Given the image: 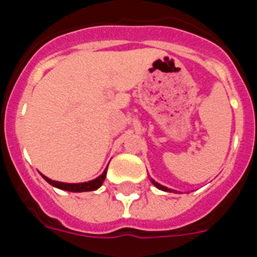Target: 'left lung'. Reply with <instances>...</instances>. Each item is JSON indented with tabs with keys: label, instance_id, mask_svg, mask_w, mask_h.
<instances>
[{
	"label": "left lung",
	"instance_id": "8db88e82",
	"mask_svg": "<svg viewBox=\"0 0 257 257\" xmlns=\"http://www.w3.org/2000/svg\"><path fill=\"white\" fill-rule=\"evenodd\" d=\"M152 183H153V185H154V187H157V188H158V189H161V190H165V192H171V189H169V188L163 187V185H161V184H158V183H157V181H154L153 179H152Z\"/></svg>",
	"mask_w": 257,
	"mask_h": 257
}]
</instances>
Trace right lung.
<instances>
[{"label":"right lung","mask_w":257,"mask_h":257,"mask_svg":"<svg viewBox=\"0 0 257 257\" xmlns=\"http://www.w3.org/2000/svg\"><path fill=\"white\" fill-rule=\"evenodd\" d=\"M105 176H106V169L104 170L103 174H101L99 178L95 179V180L88 181V183L68 184V183H60V181L51 180V179L46 178V176L42 175V178H44L47 183L51 184L52 187L59 188V189H63V190H68V192H91V190H96L97 188L101 187L103 181L105 180Z\"/></svg>","instance_id":"1"}]
</instances>
